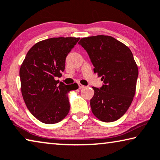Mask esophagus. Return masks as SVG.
Returning <instances> with one entry per match:
<instances>
[{
  "instance_id": "1",
  "label": "esophagus",
  "mask_w": 160,
  "mask_h": 160,
  "mask_svg": "<svg viewBox=\"0 0 160 160\" xmlns=\"http://www.w3.org/2000/svg\"><path fill=\"white\" fill-rule=\"evenodd\" d=\"M84 88V86L82 85V84H81V83H78V88H79V89H81V88Z\"/></svg>"
}]
</instances>
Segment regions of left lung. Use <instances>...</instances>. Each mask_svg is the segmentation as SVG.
<instances>
[{"instance_id":"8db88e82","label":"left lung","mask_w":160,"mask_h":160,"mask_svg":"<svg viewBox=\"0 0 160 160\" xmlns=\"http://www.w3.org/2000/svg\"><path fill=\"white\" fill-rule=\"evenodd\" d=\"M78 44L89 56L94 72L104 84L93 87L90 100L92 112L104 122H112L124 115L136 92L138 68L132 51L124 43L109 36L83 38Z\"/></svg>"}]
</instances>
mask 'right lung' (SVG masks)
<instances>
[{
    "mask_svg": "<svg viewBox=\"0 0 160 160\" xmlns=\"http://www.w3.org/2000/svg\"><path fill=\"white\" fill-rule=\"evenodd\" d=\"M80 38L58 37L39 41L28 51L20 68L21 93L29 111L48 124L59 122L70 109L68 93L78 88L55 80L65 69L66 58Z\"/></svg>",
    "mask_w": 160,
    "mask_h": 160,
    "instance_id": "1",
    "label": "right lung"
}]
</instances>
